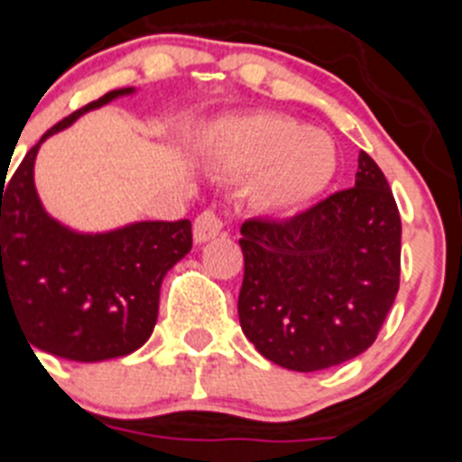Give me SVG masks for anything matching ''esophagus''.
Returning <instances> with one entry per match:
<instances>
[{"label":"esophagus","instance_id":"1","mask_svg":"<svg viewBox=\"0 0 462 462\" xmlns=\"http://www.w3.org/2000/svg\"><path fill=\"white\" fill-rule=\"evenodd\" d=\"M223 230H226V223H223V218L218 217L217 211L211 209H205L202 214H198V218L193 221V239H196L198 244L214 239V236L221 235Z\"/></svg>","mask_w":462,"mask_h":462}]
</instances>
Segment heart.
I'll use <instances>...</instances> for the list:
<instances>
[{
    "label": "heart",
    "instance_id": "1",
    "mask_svg": "<svg viewBox=\"0 0 462 462\" xmlns=\"http://www.w3.org/2000/svg\"><path fill=\"white\" fill-rule=\"evenodd\" d=\"M207 154L230 178L251 175L248 196L262 211L290 214L328 187L337 150L328 134L278 114H248L211 129Z\"/></svg>",
    "mask_w": 462,
    "mask_h": 462
}]
</instances>
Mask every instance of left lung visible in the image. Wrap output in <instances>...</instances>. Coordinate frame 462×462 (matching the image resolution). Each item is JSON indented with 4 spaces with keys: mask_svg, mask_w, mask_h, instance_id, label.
<instances>
[{
    "mask_svg": "<svg viewBox=\"0 0 462 462\" xmlns=\"http://www.w3.org/2000/svg\"><path fill=\"white\" fill-rule=\"evenodd\" d=\"M241 235V330L266 360L319 372L376 342L399 291L401 217L367 152L356 187L282 221L248 218Z\"/></svg>",
    "mask_w": 462,
    "mask_h": 462,
    "instance_id": "obj_1",
    "label": "left lung"
}]
</instances>
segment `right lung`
Returning a JSON list of instances; mask_svg holds the SVG:
<instances>
[{
  "instance_id": "obj_1",
  "label": "right lung",
  "mask_w": 462,
  "mask_h": 462,
  "mask_svg": "<svg viewBox=\"0 0 462 462\" xmlns=\"http://www.w3.org/2000/svg\"><path fill=\"white\" fill-rule=\"evenodd\" d=\"M127 93L109 90L77 109L42 134L11 178L0 175V319H17L32 351L97 362L143 346L157 323L163 275L191 251L187 218L77 235L38 200L33 162L42 141Z\"/></svg>"
}]
</instances>
